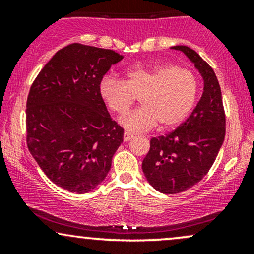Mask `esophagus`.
<instances>
[{
	"instance_id": "1",
	"label": "esophagus",
	"mask_w": 254,
	"mask_h": 254,
	"mask_svg": "<svg viewBox=\"0 0 254 254\" xmlns=\"http://www.w3.org/2000/svg\"><path fill=\"white\" fill-rule=\"evenodd\" d=\"M132 137H133L132 133H130V132H127V131H125V132H124V137H123L124 142H129L130 139L132 138Z\"/></svg>"
}]
</instances>
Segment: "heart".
Listing matches in <instances>:
<instances>
[{"mask_svg": "<svg viewBox=\"0 0 254 254\" xmlns=\"http://www.w3.org/2000/svg\"><path fill=\"white\" fill-rule=\"evenodd\" d=\"M127 81L104 76L99 84L101 98L113 112L125 113L141 99L142 107L119 118L127 131L139 132L156 127H176L189 116L199 89L194 72L174 64L133 66L127 71Z\"/></svg>", "mask_w": 254, "mask_h": 254, "instance_id": "b5f03b06", "label": "heart"}]
</instances>
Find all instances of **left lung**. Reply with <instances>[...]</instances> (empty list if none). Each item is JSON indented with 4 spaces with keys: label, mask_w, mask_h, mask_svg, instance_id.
<instances>
[{
    "label": "left lung",
    "mask_w": 254,
    "mask_h": 254,
    "mask_svg": "<svg viewBox=\"0 0 254 254\" xmlns=\"http://www.w3.org/2000/svg\"><path fill=\"white\" fill-rule=\"evenodd\" d=\"M172 49L184 52L194 64L204 88L190 117L172 132L150 139L142 162L148 183L166 194L179 193L199 183L214 164L226 135L222 93L212 68L188 46Z\"/></svg>",
    "instance_id": "left-lung-1"
}]
</instances>
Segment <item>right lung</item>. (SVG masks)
Segmentation results:
<instances>
[{"instance_id": "add662e5", "label": "right lung", "mask_w": 254, "mask_h": 254, "mask_svg": "<svg viewBox=\"0 0 254 254\" xmlns=\"http://www.w3.org/2000/svg\"><path fill=\"white\" fill-rule=\"evenodd\" d=\"M123 60L109 49L74 43L61 49L32 83L26 104L27 147L46 177L87 193L109 173L124 129L112 121L99 84Z\"/></svg>"}]
</instances>
